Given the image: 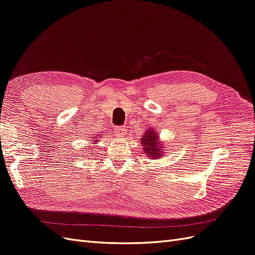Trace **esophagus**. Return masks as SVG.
<instances>
[{
  "label": "esophagus",
  "mask_w": 255,
  "mask_h": 255,
  "mask_svg": "<svg viewBox=\"0 0 255 255\" xmlns=\"http://www.w3.org/2000/svg\"><path fill=\"white\" fill-rule=\"evenodd\" d=\"M116 133L118 135H126L127 134V129L125 127H116Z\"/></svg>",
  "instance_id": "obj_1"
}]
</instances>
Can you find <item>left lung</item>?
I'll list each match as a JSON object with an SVG mask.
<instances>
[{"mask_svg": "<svg viewBox=\"0 0 255 255\" xmlns=\"http://www.w3.org/2000/svg\"><path fill=\"white\" fill-rule=\"evenodd\" d=\"M141 144L143 146V152L147 153L150 159H157L163 155L162 151V143L159 142V135L155 134L154 129L150 128L148 132L143 134L142 138L140 139Z\"/></svg>", "mask_w": 255, "mask_h": 255, "instance_id": "8db88e82", "label": "left lung"}]
</instances>
